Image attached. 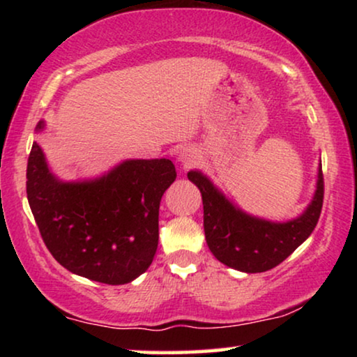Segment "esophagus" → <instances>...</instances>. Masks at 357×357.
<instances>
[{
	"mask_svg": "<svg viewBox=\"0 0 357 357\" xmlns=\"http://www.w3.org/2000/svg\"><path fill=\"white\" fill-rule=\"evenodd\" d=\"M178 159L182 160V162L185 165H192L195 160L198 159V154H197V149L195 148H190V146H187V148L180 149L178 153Z\"/></svg>",
	"mask_w": 357,
	"mask_h": 357,
	"instance_id": "1",
	"label": "esophagus"
}]
</instances>
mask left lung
<instances>
[{
	"label": "left lung",
	"instance_id": "8db88e82",
	"mask_svg": "<svg viewBox=\"0 0 357 357\" xmlns=\"http://www.w3.org/2000/svg\"><path fill=\"white\" fill-rule=\"evenodd\" d=\"M203 198V226L213 255L224 265L245 273H263L284 261L319 222L324 206V172L319 169L315 197L301 218L270 222L234 208L199 172H188Z\"/></svg>",
	"mask_w": 357,
	"mask_h": 357
}]
</instances>
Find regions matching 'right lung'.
Here are the masks:
<instances>
[{
    "label": "right lung",
    "instance_id": "add662e5",
    "mask_svg": "<svg viewBox=\"0 0 357 357\" xmlns=\"http://www.w3.org/2000/svg\"><path fill=\"white\" fill-rule=\"evenodd\" d=\"M43 128V121L37 130ZM177 177L172 160H126L94 182L63 183L40 146L27 160V199L53 258L75 275L105 284L133 281L153 263L160 198Z\"/></svg>",
    "mask_w": 357,
    "mask_h": 357
}]
</instances>
